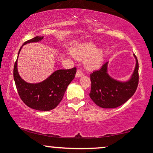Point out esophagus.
Returning <instances> with one entry per match:
<instances>
[{
  "mask_svg": "<svg viewBox=\"0 0 153 153\" xmlns=\"http://www.w3.org/2000/svg\"><path fill=\"white\" fill-rule=\"evenodd\" d=\"M82 75H83V73H82L80 70H78V71H77L75 76H76L77 78H79V77H81V76H82Z\"/></svg>",
  "mask_w": 153,
  "mask_h": 153,
  "instance_id": "esophagus-1",
  "label": "esophagus"
}]
</instances>
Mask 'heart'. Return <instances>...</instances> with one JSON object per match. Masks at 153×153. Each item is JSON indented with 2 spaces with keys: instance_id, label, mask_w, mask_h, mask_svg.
Segmentation results:
<instances>
[{
  "instance_id": "heart-1",
  "label": "heart",
  "mask_w": 153,
  "mask_h": 153,
  "mask_svg": "<svg viewBox=\"0 0 153 153\" xmlns=\"http://www.w3.org/2000/svg\"><path fill=\"white\" fill-rule=\"evenodd\" d=\"M73 55L80 60L85 59V68L88 71H94L101 65L103 52L101 49H96V46L93 43L85 42L75 47L73 50Z\"/></svg>"
}]
</instances>
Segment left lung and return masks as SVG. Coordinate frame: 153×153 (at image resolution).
Wrapping results in <instances>:
<instances>
[{
    "label": "left lung",
    "mask_w": 153,
    "mask_h": 153,
    "mask_svg": "<svg viewBox=\"0 0 153 153\" xmlns=\"http://www.w3.org/2000/svg\"><path fill=\"white\" fill-rule=\"evenodd\" d=\"M136 65L131 78L127 81H119L108 73V62L99 71L91 74L92 101L103 108H114L122 106L134 95L139 82V65L136 56Z\"/></svg>",
    "instance_id": "8db88e82"
}]
</instances>
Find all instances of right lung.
<instances>
[{"instance_id":"1","label":"right lung","mask_w":153,"mask_h":153,"mask_svg":"<svg viewBox=\"0 0 153 153\" xmlns=\"http://www.w3.org/2000/svg\"><path fill=\"white\" fill-rule=\"evenodd\" d=\"M44 36L28 40L24 45L37 42ZM22 47L19 50L18 56ZM17 57L13 68V78L19 95L26 106L39 111H50L57 106L62 101L68 85L75 78L76 68L69 70H57L47 79L38 83H29L21 78L17 69Z\"/></svg>"}]
</instances>
